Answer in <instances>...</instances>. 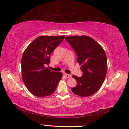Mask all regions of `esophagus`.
<instances>
[{
  "mask_svg": "<svg viewBox=\"0 0 129 129\" xmlns=\"http://www.w3.org/2000/svg\"><path fill=\"white\" fill-rule=\"evenodd\" d=\"M64 75H65V76L66 77V78H71V75H70V74H64Z\"/></svg>",
  "mask_w": 129,
  "mask_h": 129,
  "instance_id": "1",
  "label": "esophagus"
}]
</instances>
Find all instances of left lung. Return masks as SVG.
Listing matches in <instances>:
<instances>
[{
	"label": "left lung",
	"mask_w": 129,
	"mask_h": 129,
	"mask_svg": "<svg viewBox=\"0 0 129 129\" xmlns=\"http://www.w3.org/2000/svg\"><path fill=\"white\" fill-rule=\"evenodd\" d=\"M78 55L81 65V77L73 75L77 84L71 89L76 95L88 97L94 94L104 83L107 72V58L103 48L87 36H71L65 38Z\"/></svg>",
	"instance_id": "left-lung-1"
}]
</instances>
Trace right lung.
<instances>
[{"label":"right lung","instance_id":"right-lung-1","mask_svg":"<svg viewBox=\"0 0 129 129\" xmlns=\"http://www.w3.org/2000/svg\"><path fill=\"white\" fill-rule=\"evenodd\" d=\"M65 36H41L35 39L23 53L21 58L22 79L28 90L34 95L44 97L55 91L61 72L45 68L50 61V54Z\"/></svg>","mask_w":129,"mask_h":129}]
</instances>
